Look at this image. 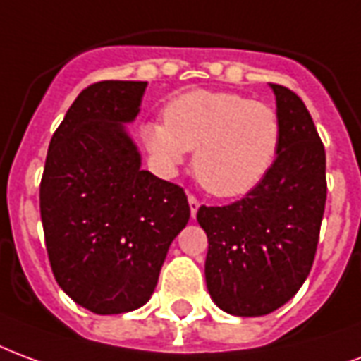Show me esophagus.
I'll return each instance as SVG.
<instances>
[{"label":"esophagus","mask_w":361,"mask_h":361,"mask_svg":"<svg viewBox=\"0 0 361 361\" xmlns=\"http://www.w3.org/2000/svg\"><path fill=\"white\" fill-rule=\"evenodd\" d=\"M188 204H190V215H192V219L196 217V213H198L200 209V202L194 196H188Z\"/></svg>","instance_id":"1"}]
</instances>
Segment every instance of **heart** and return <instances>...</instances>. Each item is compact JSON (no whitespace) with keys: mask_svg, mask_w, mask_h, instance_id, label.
<instances>
[{"mask_svg":"<svg viewBox=\"0 0 361 361\" xmlns=\"http://www.w3.org/2000/svg\"><path fill=\"white\" fill-rule=\"evenodd\" d=\"M140 126L144 148L161 175H175L194 149V173L207 192L236 198L254 190L275 163L283 138L275 107L235 92L192 90Z\"/></svg>","mask_w":361,"mask_h":361,"instance_id":"1","label":"heart"}]
</instances>
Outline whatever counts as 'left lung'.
Masks as SVG:
<instances>
[{"label":"left lung","mask_w":361,"mask_h":361,"mask_svg":"<svg viewBox=\"0 0 361 361\" xmlns=\"http://www.w3.org/2000/svg\"><path fill=\"white\" fill-rule=\"evenodd\" d=\"M283 138L277 159L235 204L198 209L207 235L206 285L215 306L238 317L275 312L300 290L314 264L325 200V148L304 102L269 84Z\"/></svg>","instance_id":"8db88e82"}]
</instances>
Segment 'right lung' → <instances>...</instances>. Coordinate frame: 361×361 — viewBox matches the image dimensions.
<instances>
[{
  "label": "right lung",
  "instance_id": "right-lung-1",
  "mask_svg": "<svg viewBox=\"0 0 361 361\" xmlns=\"http://www.w3.org/2000/svg\"><path fill=\"white\" fill-rule=\"evenodd\" d=\"M146 86H88L47 149L40 215L51 271L67 296L97 315L126 314L148 302L171 242L190 219L183 188L142 169L126 130Z\"/></svg>",
  "mask_w": 361,
  "mask_h": 361
}]
</instances>
